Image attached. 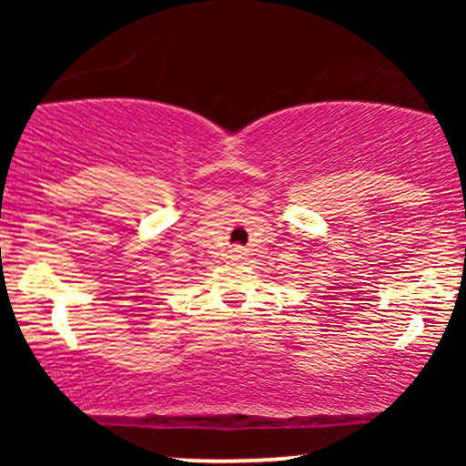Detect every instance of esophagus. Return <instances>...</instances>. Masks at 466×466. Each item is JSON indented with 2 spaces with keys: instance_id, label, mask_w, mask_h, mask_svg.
Wrapping results in <instances>:
<instances>
[{
  "instance_id": "obj_1",
  "label": "esophagus",
  "mask_w": 466,
  "mask_h": 466,
  "mask_svg": "<svg viewBox=\"0 0 466 466\" xmlns=\"http://www.w3.org/2000/svg\"><path fill=\"white\" fill-rule=\"evenodd\" d=\"M232 251H234V256H237V258H243V256H245V249H240V248H234Z\"/></svg>"
}]
</instances>
